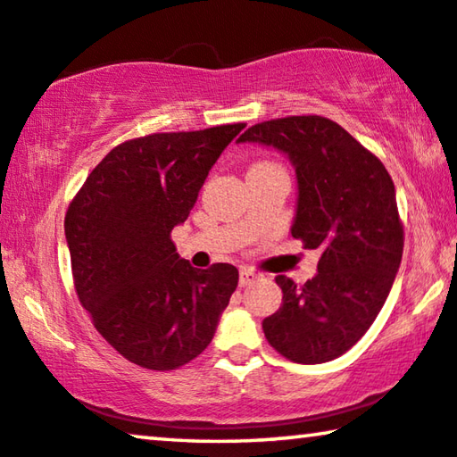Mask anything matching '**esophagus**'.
I'll return each instance as SVG.
<instances>
[{"label":"esophagus","mask_w":457,"mask_h":457,"mask_svg":"<svg viewBox=\"0 0 457 457\" xmlns=\"http://www.w3.org/2000/svg\"><path fill=\"white\" fill-rule=\"evenodd\" d=\"M256 279V273L250 269H240V287H246Z\"/></svg>","instance_id":"esophagus-1"}]
</instances>
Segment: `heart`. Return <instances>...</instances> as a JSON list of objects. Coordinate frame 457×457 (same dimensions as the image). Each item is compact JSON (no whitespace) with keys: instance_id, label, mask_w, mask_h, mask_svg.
<instances>
[{"instance_id":"b5f03b06","label":"heart","mask_w":457,"mask_h":457,"mask_svg":"<svg viewBox=\"0 0 457 457\" xmlns=\"http://www.w3.org/2000/svg\"><path fill=\"white\" fill-rule=\"evenodd\" d=\"M259 165H267V163H259Z\"/></svg>"}]
</instances>
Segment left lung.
<instances>
[{
    "label": "left lung",
    "mask_w": 457,
    "mask_h": 457,
    "mask_svg": "<svg viewBox=\"0 0 457 457\" xmlns=\"http://www.w3.org/2000/svg\"><path fill=\"white\" fill-rule=\"evenodd\" d=\"M237 143L286 153L298 179L292 236L320 250L319 271L304 286L275 278L284 300L262 320L267 342L292 362H329L369 331L400 269L394 179L352 134L320 115L261 121Z\"/></svg>",
    "instance_id": "1"
}]
</instances>
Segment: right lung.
I'll use <instances>...</instances> for the list:
<instances>
[{
    "label": "right lung",
    "instance_id": "obj_1",
    "mask_svg": "<svg viewBox=\"0 0 457 457\" xmlns=\"http://www.w3.org/2000/svg\"><path fill=\"white\" fill-rule=\"evenodd\" d=\"M246 124L126 140L88 173L70 203L66 242L74 287L97 329L130 362L173 370L211 344L237 286V269H195L171 229Z\"/></svg>",
    "mask_w": 457,
    "mask_h": 457
}]
</instances>
